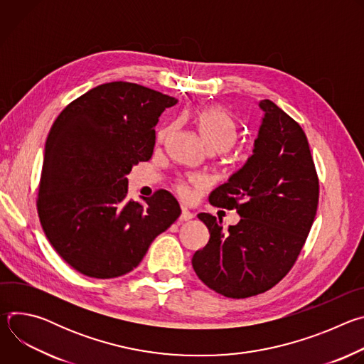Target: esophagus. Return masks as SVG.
Returning <instances> with one entry per match:
<instances>
[{
    "label": "esophagus",
    "instance_id": "1",
    "mask_svg": "<svg viewBox=\"0 0 364 364\" xmlns=\"http://www.w3.org/2000/svg\"><path fill=\"white\" fill-rule=\"evenodd\" d=\"M193 218H194V215L187 209V207H183V209H181L180 220H181V222H188V220H191Z\"/></svg>",
    "mask_w": 364,
    "mask_h": 364
}]
</instances>
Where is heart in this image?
Returning <instances> with one entry per match:
<instances>
[{"instance_id":"heart-1","label":"heart","mask_w":364,"mask_h":364,"mask_svg":"<svg viewBox=\"0 0 364 364\" xmlns=\"http://www.w3.org/2000/svg\"><path fill=\"white\" fill-rule=\"evenodd\" d=\"M194 121L197 125V129L212 151H225L230 148L236 138H237V124L233 119V117L226 112L225 109L215 108V107H205L200 108L194 114ZM170 129H163L159 134V138L163 139ZM203 178L200 176H188L184 181L178 183L177 190L181 196H187L188 188L187 184H201Z\"/></svg>"}]
</instances>
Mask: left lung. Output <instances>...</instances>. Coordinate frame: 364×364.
I'll return each instance as SVG.
<instances>
[{
    "label": "left lung",
    "mask_w": 364,
    "mask_h": 364,
    "mask_svg": "<svg viewBox=\"0 0 364 364\" xmlns=\"http://www.w3.org/2000/svg\"><path fill=\"white\" fill-rule=\"evenodd\" d=\"M259 108L264 118L253 154L209 196L213 205L236 209L239 223L223 232L215 216H197L210 239L193 255L194 272L228 298L262 294L289 272L318 205V177L302 128L269 99Z\"/></svg>",
    "instance_id": "obj_1"
}]
</instances>
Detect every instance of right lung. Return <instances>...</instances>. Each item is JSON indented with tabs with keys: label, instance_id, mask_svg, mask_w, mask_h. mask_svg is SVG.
Returning a JSON list of instances; mask_svg holds the SVG:
<instances>
[{
	"label": "right lung",
	"instance_id": "1",
	"mask_svg": "<svg viewBox=\"0 0 364 364\" xmlns=\"http://www.w3.org/2000/svg\"><path fill=\"white\" fill-rule=\"evenodd\" d=\"M177 102L111 82L75 99L51 127L37 210L48 242L77 272L97 279L131 272L181 215L167 190L141 197L144 204L127 198V174L151 159L155 125Z\"/></svg>",
	"mask_w": 364,
	"mask_h": 364
}]
</instances>
